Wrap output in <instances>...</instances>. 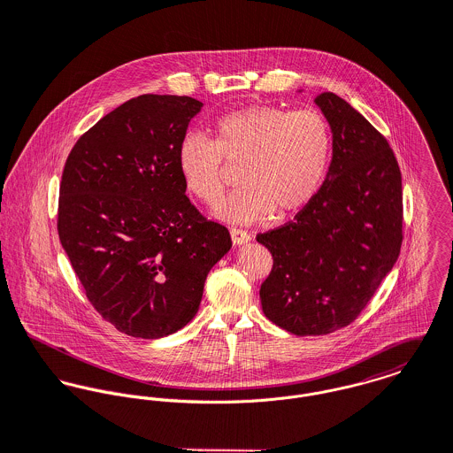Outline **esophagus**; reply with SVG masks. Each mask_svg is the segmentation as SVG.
<instances>
[{
	"instance_id": "1",
	"label": "esophagus",
	"mask_w": 453,
	"mask_h": 453,
	"mask_svg": "<svg viewBox=\"0 0 453 453\" xmlns=\"http://www.w3.org/2000/svg\"><path fill=\"white\" fill-rule=\"evenodd\" d=\"M231 240H233L234 245L240 247V245L249 243L251 240V236L247 231H243V229H231Z\"/></svg>"
}]
</instances>
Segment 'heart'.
<instances>
[{"instance_id": "b5f03b06", "label": "heart", "mask_w": 453, "mask_h": 453, "mask_svg": "<svg viewBox=\"0 0 453 453\" xmlns=\"http://www.w3.org/2000/svg\"><path fill=\"white\" fill-rule=\"evenodd\" d=\"M332 159V128L312 109L247 105L219 118L213 141L188 134L177 165L191 195L217 204L226 191L227 166H238L243 184L217 213L231 222H255L273 211L287 217L319 191Z\"/></svg>"}]
</instances>
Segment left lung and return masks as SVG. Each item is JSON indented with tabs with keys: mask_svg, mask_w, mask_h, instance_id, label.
<instances>
[{
	"mask_svg": "<svg viewBox=\"0 0 453 453\" xmlns=\"http://www.w3.org/2000/svg\"><path fill=\"white\" fill-rule=\"evenodd\" d=\"M314 102L332 128L325 182L294 220L257 236L273 255L262 311L301 337L352 323L403 242L402 172L388 141L339 96L325 92Z\"/></svg>",
	"mask_w": 453,
	"mask_h": 453,
	"instance_id": "8db88e82",
	"label": "left lung"
}]
</instances>
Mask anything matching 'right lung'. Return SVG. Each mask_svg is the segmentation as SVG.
I'll use <instances>...</instances> for the list:
<instances>
[{
	"label": "right lung",
	"mask_w": 453,
	"mask_h": 453,
	"mask_svg": "<svg viewBox=\"0 0 453 453\" xmlns=\"http://www.w3.org/2000/svg\"><path fill=\"white\" fill-rule=\"evenodd\" d=\"M203 104L139 96L85 132L69 152L58 196V238L85 294L116 330L159 339L200 309L229 231L186 196L179 142Z\"/></svg>",
	"instance_id": "1"
}]
</instances>
